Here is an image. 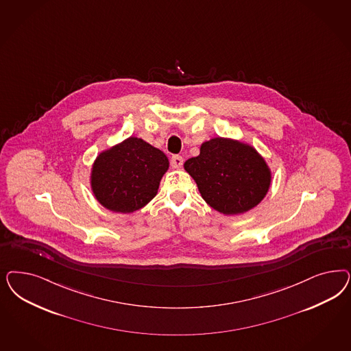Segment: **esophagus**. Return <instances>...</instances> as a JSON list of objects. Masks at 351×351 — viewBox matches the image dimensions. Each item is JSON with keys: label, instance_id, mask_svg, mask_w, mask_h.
Segmentation results:
<instances>
[{"label": "esophagus", "instance_id": "esophagus-1", "mask_svg": "<svg viewBox=\"0 0 351 351\" xmlns=\"http://www.w3.org/2000/svg\"><path fill=\"white\" fill-rule=\"evenodd\" d=\"M170 164H171V168L178 169V168H181L182 165H183V158L180 156V155H174V156H171V158H170Z\"/></svg>", "mask_w": 351, "mask_h": 351}]
</instances>
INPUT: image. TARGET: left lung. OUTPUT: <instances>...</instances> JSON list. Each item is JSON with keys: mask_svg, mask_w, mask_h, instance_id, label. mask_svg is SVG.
<instances>
[{"mask_svg": "<svg viewBox=\"0 0 351 351\" xmlns=\"http://www.w3.org/2000/svg\"><path fill=\"white\" fill-rule=\"evenodd\" d=\"M184 169L193 177L204 200L223 215L254 208L269 191L271 174L265 160L248 145L213 138L189 158Z\"/></svg>", "mask_w": 351, "mask_h": 351, "instance_id": "left-lung-1", "label": "left lung"}]
</instances>
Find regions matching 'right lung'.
I'll list each match as a JSON object with an SVG mask.
<instances>
[{"label":"right lung","mask_w":351,"mask_h":351,"mask_svg":"<svg viewBox=\"0 0 351 351\" xmlns=\"http://www.w3.org/2000/svg\"><path fill=\"white\" fill-rule=\"evenodd\" d=\"M168 168L169 161L164 152L143 139L130 136L97 158L91 171V189L104 208L132 213L156 196Z\"/></svg>","instance_id":"right-lung-1"}]
</instances>
